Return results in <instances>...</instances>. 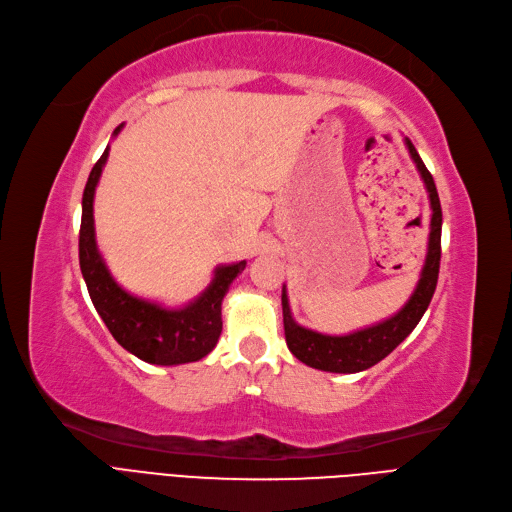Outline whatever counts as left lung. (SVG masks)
<instances>
[{"label":"left lung","mask_w":512,"mask_h":512,"mask_svg":"<svg viewBox=\"0 0 512 512\" xmlns=\"http://www.w3.org/2000/svg\"><path fill=\"white\" fill-rule=\"evenodd\" d=\"M404 144L409 148L413 163L424 180V186L430 197V237H428V254L424 269H421L417 288L396 315L390 320H383L375 326L362 328L358 332H349L345 337H330V334L315 332L298 326L292 317L286 286L281 290V307H284V330L286 343L292 354L311 368L326 370V373H360L370 366L381 362L385 356L409 337L413 328L419 324L421 315L426 313L438 281L440 267V231H443V209H440L438 192L432 173L426 169L421 156L409 137H404Z\"/></svg>","instance_id":"obj_1"}]
</instances>
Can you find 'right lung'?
<instances>
[{"label":"right lung","mask_w":512,"mask_h":512,"mask_svg":"<svg viewBox=\"0 0 512 512\" xmlns=\"http://www.w3.org/2000/svg\"><path fill=\"white\" fill-rule=\"evenodd\" d=\"M122 129L116 127L114 135ZM110 146L105 148L95 163L82 195V222H80V271L86 281L91 301L108 326L112 337L131 351L133 356L148 364L173 366L197 362L216 347L222 332V298L233 279L245 269V260L216 267L214 279L197 301L180 309H165L146 298H137L122 290L97 250L93 199L101 178Z\"/></svg>","instance_id":"1"}]
</instances>
